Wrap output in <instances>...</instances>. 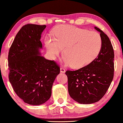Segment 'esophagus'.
Returning a JSON list of instances; mask_svg holds the SVG:
<instances>
[{
    "label": "esophagus",
    "mask_w": 123,
    "mask_h": 123,
    "mask_svg": "<svg viewBox=\"0 0 123 123\" xmlns=\"http://www.w3.org/2000/svg\"><path fill=\"white\" fill-rule=\"evenodd\" d=\"M60 72H61V73H65L66 72L65 69L63 68V67H61V68H60Z\"/></svg>",
    "instance_id": "1"
}]
</instances>
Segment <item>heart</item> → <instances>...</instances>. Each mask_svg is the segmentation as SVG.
<instances>
[{
    "mask_svg": "<svg viewBox=\"0 0 123 123\" xmlns=\"http://www.w3.org/2000/svg\"><path fill=\"white\" fill-rule=\"evenodd\" d=\"M45 45L52 57L57 56L63 49L66 65L80 68L91 63L98 57L101 49L102 39L97 32L63 25L57 29L55 39L47 38Z\"/></svg>",
    "mask_w": 123,
    "mask_h": 123,
    "instance_id": "b5f03b06",
    "label": "heart"
}]
</instances>
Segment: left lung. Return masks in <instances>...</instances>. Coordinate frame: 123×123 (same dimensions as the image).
Here are the masks:
<instances>
[{
  "instance_id": "left-lung-1",
  "label": "left lung",
  "mask_w": 123,
  "mask_h": 123,
  "mask_svg": "<svg viewBox=\"0 0 123 123\" xmlns=\"http://www.w3.org/2000/svg\"><path fill=\"white\" fill-rule=\"evenodd\" d=\"M102 39L101 49L91 63L76 71L68 70V90L71 98L83 104H92L106 94L113 81L114 53L111 43L106 34L95 27Z\"/></svg>"
}]
</instances>
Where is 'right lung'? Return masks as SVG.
I'll use <instances>...</instances> for the list:
<instances>
[{"mask_svg":"<svg viewBox=\"0 0 123 123\" xmlns=\"http://www.w3.org/2000/svg\"><path fill=\"white\" fill-rule=\"evenodd\" d=\"M46 27L32 24L22 27L8 55L10 84L17 95L29 105H39L49 100L60 72L56 62L41 56L40 39Z\"/></svg>","mask_w":123,"mask_h":123,"instance_id":"obj_1","label":"right lung"}]
</instances>
